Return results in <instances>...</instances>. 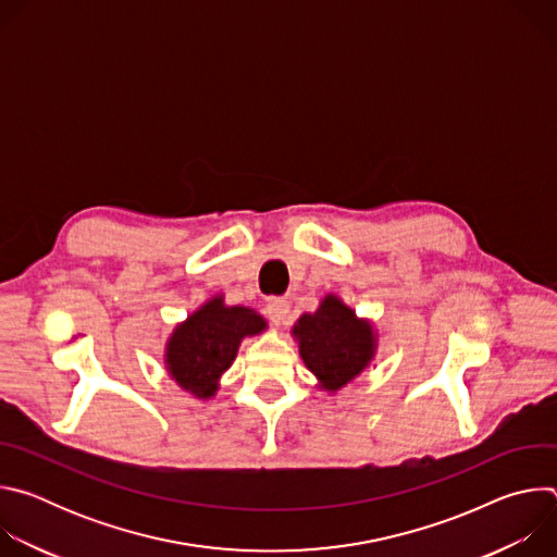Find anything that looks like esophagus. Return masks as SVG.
Instances as JSON below:
<instances>
[{
  "label": "esophagus",
  "mask_w": 557,
  "mask_h": 557,
  "mask_svg": "<svg viewBox=\"0 0 557 557\" xmlns=\"http://www.w3.org/2000/svg\"><path fill=\"white\" fill-rule=\"evenodd\" d=\"M288 310H290V306H288V301L282 299V297H271V299L267 301V314H269V320H271L275 326H282V324L288 322Z\"/></svg>",
  "instance_id": "1"
}]
</instances>
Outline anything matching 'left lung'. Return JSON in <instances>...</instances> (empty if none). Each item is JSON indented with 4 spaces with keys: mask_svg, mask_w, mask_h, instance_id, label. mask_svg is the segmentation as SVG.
I'll return each mask as SVG.
<instances>
[{
    "mask_svg": "<svg viewBox=\"0 0 557 557\" xmlns=\"http://www.w3.org/2000/svg\"><path fill=\"white\" fill-rule=\"evenodd\" d=\"M299 357L320 389L335 394L355 381L376 355V333L370 320L329 293L314 312H304L293 326Z\"/></svg>",
    "mask_w": 557,
    "mask_h": 557,
    "instance_id": "1",
    "label": "left lung"
}]
</instances>
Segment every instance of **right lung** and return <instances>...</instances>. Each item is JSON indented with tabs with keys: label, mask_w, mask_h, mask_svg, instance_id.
Returning <instances> with one entry per match:
<instances>
[{
	"label": "right lung",
	"mask_w": 557,
	"mask_h": 557,
	"mask_svg": "<svg viewBox=\"0 0 557 557\" xmlns=\"http://www.w3.org/2000/svg\"><path fill=\"white\" fill-rule=\"evenodd\" d=\"M269 329L264 317L249 306H226L222 295L207 299L181 322L165 346V368L196 399H213L220 376L231 368L245 337Z\"/></svg>",
	"instance_id": "1"
}]
</instances>
